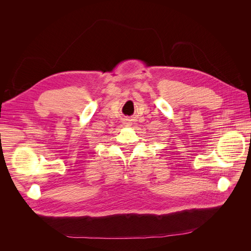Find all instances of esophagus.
Returning <instances> with one entry per match:
<instances>
[{
    "mask_svg": "<svg viewBox=\"0 0 251 251\" xmlns=\"http://www.w3.org/2000/svg\"><path fill=\"white\" fill-rule=\"evenodd\" d=\"M123 124H124V126H126V127H130V126H132V120H131L130 118H124L123 119V122H122Z\"/></svg>",
    "mask_w": 251,
    "mask_h": 251,
    "instance_id": "1",
    "label": "esophagus"
}]
</instances>
